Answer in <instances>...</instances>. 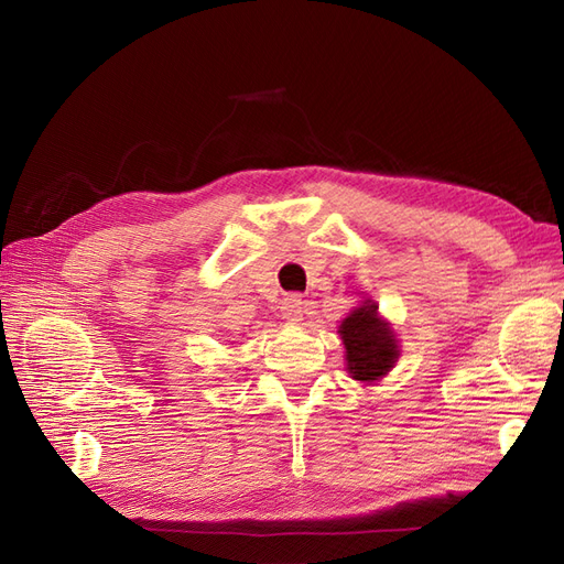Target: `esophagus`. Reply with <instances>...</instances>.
I'll return each mask as SVG.
<instances>
[{
	"instance_id": "1",
	"label": "esophagus",
	"mask_w": 564,
	"mask_h": 564,
	"mask_svg": "<svg viewBox=\"0 0 564 564\" xmlns=\"http://www.w3.org/2000/svg\"><path fill=\"white\" fill-rule=\"evenodd\" d=\"M282 317L291 324H299L303 319V299H301V294H289L282 301Z\"/></svg>"
}]
</instances>
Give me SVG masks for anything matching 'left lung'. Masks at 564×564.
<instances>
[{
  "label": "left lung",
  "mask_w": 564,
  "mask_h": 564,
  "mask_svg": "<svg viewBox=\"0 0 564 564\" xmlns=\"http://www.w3.org/2000/svg\"><path fill=\"white\" fill-rule=\"evenodd\" d=\"M340 337L347 356V370L358 381H377L395 366L400 356L398 340L389 326L377 314V305L366 301L358 305L340 324Z\"/></svg>",
  "instance_id": "left-lung-1"
}]
</instances>
